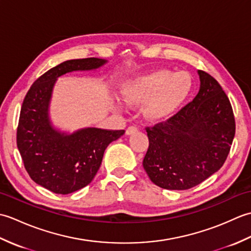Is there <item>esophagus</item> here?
Here are the masks:
<instances>
[{
	"label": "esophagus",
	"mask_w": 251,
	"mask_h": 251,
	"mask_svg": "<svg viewBox=\"0 0 251 251\" xmlns=\"http://www.w3.org/2000/svg\"><path fill=\"white\" fill-rule=\"evenodd\" d=\"M137 130H138V127L136 125H131V126L128 127V128L126 129V134L127 135H130V134H132V132H135Z\"/></svg>",
	"instance_id": "esophagus-1"
}]
</instances>
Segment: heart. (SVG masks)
<instances>
[{"label": "heart", "instance_id": "heart-1", "mask_svg": "<svg viewBox=\"0 0 251 251\" xmlns=\"http://www.w3.org/2000/svg\"><path fill=\"white\" fill-rule=\"evenodd\" d=\"M193 87L188 72L158 70L141 74L129 79L122 88V97L126 103L146 102V113L151 117H163L172 113L189 97Z\"/></svg>", "mask_w": 251, "mask_h": 251}]
</instances>
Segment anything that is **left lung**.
<instances>
[{"mask_svg":"<svg viewBox=\"0 0 251 251\" xmlns=\"http://www.w3.org/2000/svg\"><path fill=\"white\" fill-rule=\"evenodd\" d=\"M196 97L167 120L146 127L149 148L143 168L159 188L189 190L218 172L230 153L235 117L226 94L200 70Z\"/></svg>","mask_w":251,"mask_h":251,"instance_id":"left-lung-1","label":"left lung"}]
</instances>
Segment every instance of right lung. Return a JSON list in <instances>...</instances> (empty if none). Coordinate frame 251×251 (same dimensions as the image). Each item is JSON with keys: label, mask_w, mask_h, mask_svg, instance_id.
Wrapping results in <instances>:
<instances>
[{"label": "right lung", "mask_w": 251, "mask_h": 251, "mask_svg": "<svg viewBox=\"0 0 251 251\" xmlns=\"http://www.w3.org/2000/svg\"><path fill=\"white\" fill-rule=\"evenodd\" d=\"M105 63L99 58L60 63L35 79L24 99L17 127V147L25 168L35 183L56 194L73 193L92 182L112 141L125 130L85 128L65 135L52 128L49 103L56 78Z\"/></svg>", "instance_id": "1"}]
</instances>
